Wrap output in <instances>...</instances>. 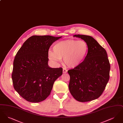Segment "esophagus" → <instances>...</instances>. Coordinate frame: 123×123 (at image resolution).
I'll return each mask as SVG.
<instances>
[{"instance_id":"34e87169","label":"esophagus","mask_w":123,"mask_h":123,"mask_svg":"<svg viewBox=\"0 0 123 123\" xmlns=\"http://www.w3.org/2000/svg\"><path fill=\"white\" fill-rule=\"evenodd\" d=\"M63 72L64 73H66V72H67V70L66 69H65V68H63Z\"/></svg>"}]
</instances>
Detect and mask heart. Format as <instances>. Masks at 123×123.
Masks as SVG:
<instances>
[{
	"mask_svg": "<svg viewBox=\"0 0 123 123\" xmlns=\"http://www.w3.org/2000/svg\"><path fill=\"white\" fill-rule=\"evenodd\" d=\"M53 51L48 53V58L57 63L64 58V63L70 67L74 68L80 64L85 58L88 52L86 42L80 40H66L56 43Z\"/></svg>",
	"mask_w": 123,
	"mask_h": 123,
	"instance_id": "heart-1",
	"label": "heart"
}]
</instances>
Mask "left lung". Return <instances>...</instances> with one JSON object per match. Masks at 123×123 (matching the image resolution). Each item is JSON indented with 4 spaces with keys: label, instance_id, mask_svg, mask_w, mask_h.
<instances>
[{
    "label": "left lung",
    "instance_id": "8db88e82",
    "mask_svg": "<svg viewBox=\"0 0 123 123\" xmlns=\"http://www.w3.org/2000/svg\"><path fill=\"white\" fill-rule=\"evenodd\" d=\"M86 42L88 53L82 63L68 70L69 88L76 100L84 102L98 98L109 80L110 64L105 49L92 37L74 35Z\"/></svg>",
    "mask_w": 123,
    "mask_h": 123
}]
</instances>
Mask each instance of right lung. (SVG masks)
I'll return each mask as SVG.
<instances>
[{"mask_svg": "<svg viewBox=\"0 0 123 123\" xmlns=\"http://www.w3.org/2000/svg\"><path fill=\"white\" fill-rule=\"evenodd\" d=\"M61 37L34 35L24 42L13 62L12 79L15 90L24 99L39 102L50 95L63 68L48 65V50Z\"/></svg>", "mask_w": 123, "mask_h": 123, "instance_id": "add662e5", "label": "right lung"}]
</instances>
